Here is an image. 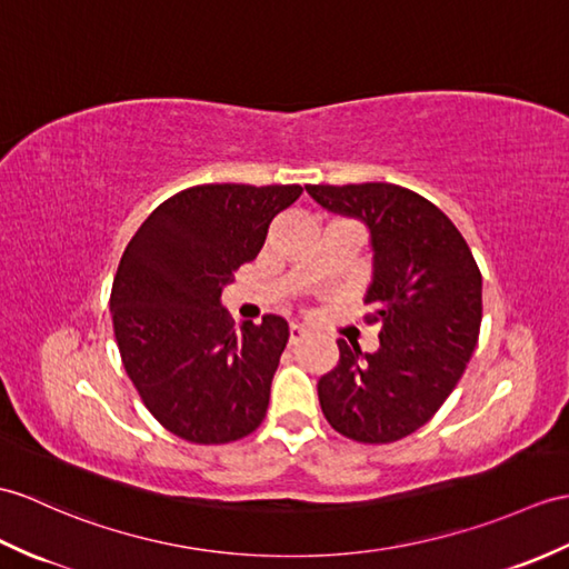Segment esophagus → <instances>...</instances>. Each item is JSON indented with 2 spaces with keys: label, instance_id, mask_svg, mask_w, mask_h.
Segmentation results:
<instances>
[{
  "label": "esophagus",
  "instance_id": "1",
  "mask_svg": "<svg viewBox=\"0 0 569 569\" xmlns=\"http://www.w3.org/2000/svg\"><path fill=\"white\" fill-rule=\"evenodd\" d=\"M308 337V329L306 327H300V325H290V337H288V341H290V345H300V341L302 339H306Z\"/></svg>",
  "mask_w": 569,
  "mask_h": 569
}]
</instances>
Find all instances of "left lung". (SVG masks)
Returning a JSON list of instances; mask_svg holds the SVG:
<instances>
[{
	"label": "left lung",
	"instance_id": "left-lung-1",
	"mask_svg": "<svg viewBox=\"0 0 569 569\" xmlns=\"http://www.w3.org/2000/svg\"><path fill=\"white\" fill-rule=\"evenodd\" d=\"M306 189L371 232L363 320L380 322L373 353L337 341L339 363L317 382L320 407L351 441H400L439 412L466 371L482 322L480 269L463 234L425 196L382 181Z\"/></svg>",
	"mask_w": 569,
	"mask_h": 569
}]
</instances>
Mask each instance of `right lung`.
<instances>
[{"label":"right lung","mask_w":569,"mask_h":569,"mask_svg":"<svg viewBox=\"0 0 569 569\" xmlns=\"http://www.w3.org/2000/svg\"><path fill=\"white\" fill-rule=\"evenodd\" d=\"M300 193L298 183L183 189L126 247L111 288L118 351L150 415L183 441L230 443L267 417L288 322L263 315L234 329L220 293Z\"/></svg>","instance_id":"1"}]
</instances>
